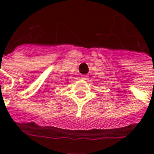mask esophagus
I'll list each match as a JSON object with an SVG mask.
<instances>
[{"label":"esophagus","mask_w":154,"mask_h":154,"mask_svg":"<svg viewBox=\"0 0 154 154\" xmlns=\"http://www.w3.org/2000/svg\"><path fill=\"white\" fill-rule=\"evenodd\" d=\"M81 79L84 80H88V76H87V75H82V76H81Z\"/></svg>","instance_id":"obj_1"}]
</instances>
